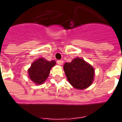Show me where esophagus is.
Segmentation results:
<instances>
[{"mask_svg":"<svg viewBox=\"0 0 122 122\" xmlns=\"http://www.w3.org/2000/svg\"><path fill=\"white\" fill-rule=\"evenodd\" d=\"M57 64L59 65H63V60H59L57 61Z\"/></svg>","mask_w":122,"mask_h":122,"instance_id":"esophagus-1","label":"esophagus"}]
</instances>
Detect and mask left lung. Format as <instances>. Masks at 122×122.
<instances>
[{
    "label": "left lung",
    "mask_w": 122,
    "mask_h": 122,
    "mask_svg": "<svg viewBox=\"0 0 122 122\" xmlns=\"http://www.w3.org/2000/svg\"><path fill=\"white\" fill-rule=\"evenodd\" d=\"M63 69L68 81L75 89L83 90L93 82L94 68L84 59L75 58L70 63H65Z\"/></svg>",
    "instance_id": "left-lung-1"
}]
</instances>
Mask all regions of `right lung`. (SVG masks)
<instances>
[{"label":"right lung","mask_w":122,"mask_h":122,"mask_svg":"<svg viewBox=\"0 0 122 122\" xmlns=\"http://www.w3.org/2000/svg\"><path fill=\"white\" fill-rule=\"evenodd\" d=\"M54 60L48 61L44 58L36 59L28 70L29 76L35 84H42L47 79L51 69L56 65Z\"/></svg>","instance_id":"right-lung-1"}]
</instances>
